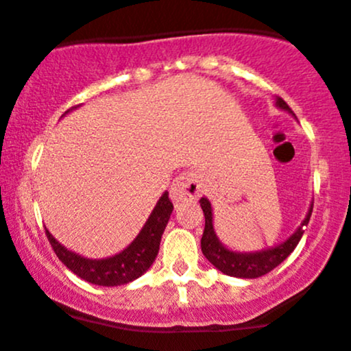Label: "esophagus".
I'll return each instance as SVG.
<instances>
[{
	"label": "esophagus",
	"instance_id": "esophagus-1",
	"mask_svg": "<svg viewBox=\"0 0 351 351\" xmlns=\"http://www.w3.org/2000/svg\"><path fill=\"white\" fill-rule=\"evenodd\" d=\"M202 192V180L195 171H185L173 182L169 189L173 202H185V200L197 199Z\"/></svg>",
	"mask_w": 351,
	"mask_h": 351
}]
</instances>
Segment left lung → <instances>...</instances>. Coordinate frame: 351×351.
<instances>
[{
	"mask_svg": "<svg viewBox=\"0 0 351 351\" xmlns=\"http://www.w3.org/2000/svg\"><path fill=\"white\" fill-rule=\"evenodd\" d=\"M276 104L281 110L291 113V108L288 106L281 97H276ZM199 202L204 210V217H206V228H204L202 240H200L202 254L206 255L207 261H209L216 269H219L221 273L234 278H248V280L271 273L274 267L280 266L281 262L295 250V247H297L298 241H300L302 234H304V226L308 224V219H311L312 216V207H314V204H312L311 210H308L307 217L304 219L302 226L298 228L285 243L273 248H267V250L255 252V254H238V252L228 250V248L223 247L221 241L217 240L213 228V209H210L209 200H207L206 197H202Z\"/></svg>",
	"mask_w": 351,
	"mask_h": 351,
	"instance_id": "1",
	"label": "left lung"
}]
</instances>
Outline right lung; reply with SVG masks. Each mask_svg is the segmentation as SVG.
<instances>
[{"label":"right lung","mask_w":351,"mask_h":351,"mask_svg":"<svg viewBox=\"0 0 351 351\" xmlns=\"http://www.w3.org/2000/svg\"><path fill=\"white\" fill-rule=\"evenodd\" d=\"M173 213V202L169 200L168 192L162 193L154 210L149 216L138 237L120 254L108 258H85L73 252L66 250L61 243H58L53 234L46 230V237L64 266L77 274L82 280L89 281L99 287H120L130 281L137 280L145 273L154 262L159 252V243L168 224L169 216Z\"/></svg>","instance_id":"right-lung-1"}]
</instances>
